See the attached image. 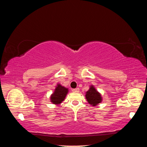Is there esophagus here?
Here are the masks:
<instances>
[{
	"instance_id": "34e87169",
	"label": "esophagus",
	"mask_w": 147,
	"mask_h": 147,
	"mask_svg": "<svg viewBox=\"0 0 147 147\" xmlns=\"http://www.w3.org/2000/svg\"><path fill=\"white\" fill-rule=\"evenodd\" d=\"M73 91H74V92H78L79 91V88H75V89H73Z\"/></svg>"
}]
</instances>
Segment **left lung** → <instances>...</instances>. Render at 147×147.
Returning a JSON list of instances; mask_svg holds the SVG:
<instances>
[{
    "label": "left lung",
    "instance_id": "8db88e82",
    "mask_svg": "<svg viewBox=\"0 0 147 147\" xmlns=\"http://www.w3.org/2000/svg\"><path fill=\"white\" fill-rule=\"evenodd\" d=\"M86 98L88 102L93 106H96L102 100L100 94L98 93L93 86H91L90 89L86 92Z\"/></svg>",
    "mask_w": 147,
    "mask_h": 147
}]
</instances>
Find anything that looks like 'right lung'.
<instances>
[{"label":"right lung","instance_id":"1","mask_svg":"<svg viewBox=\"0 0 147 147\" xmlns=\"http://www.w3.org/2000/svg\"><path fill=\"white\" fill-rule=\"evenodd\" d=\"M68 92V89L58 84L56 87L54 93L51 96V102L54 104H60L62 101H63L64 98Z\"/></svg>","mask_w":147,"mask_h":147}]
</instances>
